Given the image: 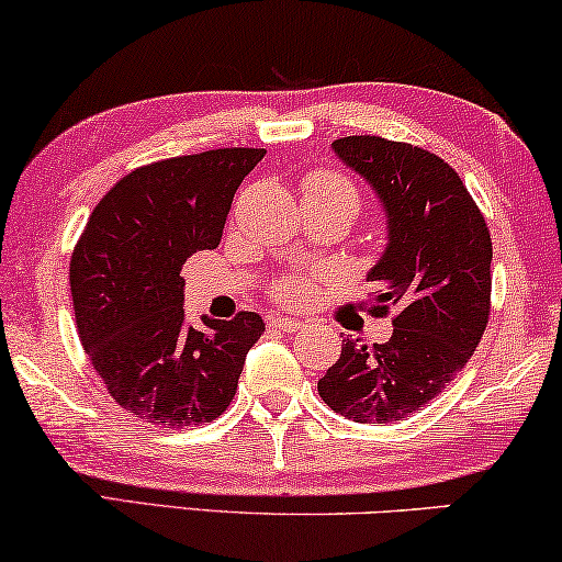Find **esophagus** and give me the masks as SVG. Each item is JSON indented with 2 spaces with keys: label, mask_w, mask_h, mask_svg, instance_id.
<instances>
[{
  "label": "esophagus",
  "mask_w": 562,
  "mask_h": 562,
  "mask_svg": "<svg viewBox=\"0 0 562 562\" xmlns=\"http://www.w3.org/2000/svg\"><path fill=\"white\" fill-rule=\"evenodd\" d=\"M269 329L293 334V331L303 329V322H295V318H285V316H274V318H269Z\"/></svg>",
  "instance_id": "obj_1"
}]
</instances>
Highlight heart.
Returning <instances> with one entry per match:
<instances>
[{
    "mask_svg": "<svg viewBox=\"0 0 562 562\" xmlns=\"http://www.w3.org/2000/svg\"><path fill=\"white\" fill-rule=\"evenodd\" d=\"M305 204H342L355 215L360 210V189L350 176L334 168H318L305 176ZM269 295L288 308H303L318 295V282L301 274L280 277L269 288Z\"/></svg>",
    "mask_w": 562,
    "mask_h": 562,
    "instance_id": "1",
    "label": "heart"
}]
</instances>
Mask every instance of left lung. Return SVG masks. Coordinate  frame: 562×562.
<instances>
[{"instance_id":"obj_1","label":"left lung","mask_w":562,"mask_h":562,"mask_svg":"<svg viewBox=\"0 0 562 562\" xmlns=\"http://www.w3.org/2000/svg\"><path fill=\"white\" fill-rule=\"evenodd\" d=\"M334 153L375 189L389 246L368 280L371 316L394 314L383 345L342 339L318 394L355 423H394L443 392L477 350L490 318L493 240L477 202L443 158L371 134L334 139Z\"/></svg>"}]
</instances>
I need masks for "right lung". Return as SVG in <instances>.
Listing matches in <instances>:
<instances>
[{"label": "right lung", "instance_id": "right-lung-1", "mask_svg": "<svg viewBox=\"0 0 562 562\" xmlns=\"http://www.w3.org/2000/svg\"><path fill=\"white\" fill-rule=\"evenodd\" d=\"M265 147H223L134 168L92 210L72 261L75 324L119 407L168 428L228 409L246 352L265 331L254 311L183 318L181 267L215 248L231 202Z\"/></svg>", "mask_w": 562, "mask_h": 562}]
</instances>
